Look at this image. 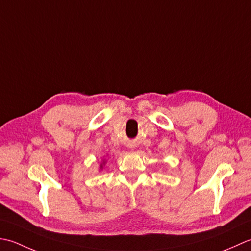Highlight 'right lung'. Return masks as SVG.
Segmentation results:
<instances>
[{"label": "right lung", "mask_w": 251, "mask_h": 251, "mask_svg": "<svg viewBox=\"0 0 251 251\" xmlns=\"http://www.w3.org/2000/svg\"><path fill=\"white\" fill-rule=\"evenodd\" d=\"M106 162H107V160H106V158H103V159H101V162L100 163V167H99V169H100V171H101L104 169V167H105V165H106Z\"/></svg>", "instance_id": "add662e5"}]
</instances>
